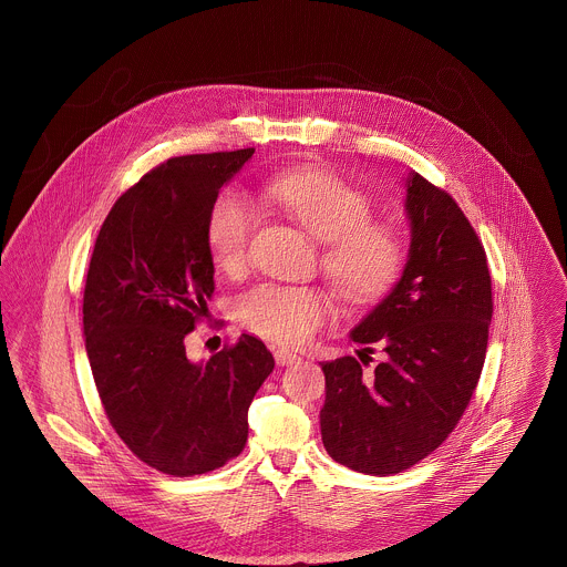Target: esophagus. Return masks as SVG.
<instances>
[{"label": "esophagus", "mask_w": 567, "mask_h": 567, "mask_svg": "<svg viewBox=\"0 0 567 567\" xmlns=\"http://www.w3.org/2000/svg\"><path fill=\"white\" fill-rule=\"evenodd\" d=\"M275 360H277L279 367H292V364H297L301 358H299L295 351L279 347V349L275 351Z\"/></svg>", "instance_id": "1"}]
</instances>
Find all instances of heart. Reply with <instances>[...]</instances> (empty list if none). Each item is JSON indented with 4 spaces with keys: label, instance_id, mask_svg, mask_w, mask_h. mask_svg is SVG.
<instances>
[{
    "label": "heart",
    "instance_id": "heart-1",
    "mask_svg": "<svg viewBox=\"0 0 567 567\" xmlns=\"http://www.w3.org/2000/svg\"><path fill=\"white\" fill-rule=\"evenodd\" d=\"M268 196L290 218L323 240V270L344 299L369 303L395 281L404 243L400 234L371 218V200L340 176L301 167L275 176ZM257 212L240 189H225L212 205L205 243L212 261L227 275L246 266ZM238 321L255 336L279 344L308 342L331 315L333 303L321 288L259 284L236 303Z\"/></svg>",
    "mask_w": 567,
    "mask_h": 567
}]
</instances>
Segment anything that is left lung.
Masks as SVG:
<instances>
[{"label": "left lung", "instance_id": "1", "mask_svg": "<svg viewBox=\"0 0 567 567\" xmlns=\"http://www.w3.org/2000/svg\"><path fill=\"white\" fill-rule=\"evenodd\" d=\"M405 187L404 275L351 331L384 360L364 375L351 355L321 364L324 450L371 476L404 472L452 434L478 386L493 315L485 246L463 209L416 172Z\"/></svg>", "mask_w": 567, "mask_h": 567}]
</instances>
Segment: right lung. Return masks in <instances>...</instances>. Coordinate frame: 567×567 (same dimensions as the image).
<instances>
[{
    "label": "right lung",
    "instance_id": "right-lung-1",
    "mask_svg": "<svg viewBox=\"0 0 567 567\" xmlns=\"http://www.w3.org/2000/svg\"><path fill=\"white\" fill-rule=\"evenodd\" d=\"M252 153L153 167L115 200L89 261L82 327L100 402L126 447L176 478L214 472L243 452L248 405L275 369L248 333L205 364L185 353V336L214 295L209 209Z\"/></svg>",
    "mask_w": 567,
    "mask_h": 567
}]
</instances>
